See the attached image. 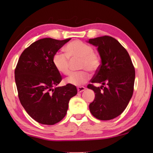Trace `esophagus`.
Returning a JSON list of instances; mask_svg holds the SVG:
<instances>
[{
  "label": "esophagus",
  "instance_id": "esophagus-1",
  "mask_svg": "<svg viewBox=\"0 0 153 153\" xmlns=\"http://www.w3.org/2000/svg\"><path fill=\"white\" fill-rule=\"evenodd\" d=\"M85 89L86 88L85 87H78L77 88V91H78V93H81V92L84 91Z\"/></svg>",
  "mask_w": 153,
  "mask_h": 153
}]
</instances>
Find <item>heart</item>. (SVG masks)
Masks as SVG:
<instances>
[{
  "label": "heart",
  "instance_id": "b5f03b06",
  "mask_svg": "<svg viewBox=\"0 0 153 153\" xmlns=\"http://www.w3.org/2000/svg\"><path fill=\"white\" fill-rule=\"evenodd\" d=\"M65 53L57 52L53 56V64L58 72L64 75H68L70 72V60L79 59V69L85 70L79 72L73 73L66 79V83L72 85L84 84L89 79L90 75L86 72L88 70L95 72L100 68L101 59L97 53L93 51L91 45L80 40L71 42L66 46Z\"/></svg>",
  "mask_w": 153,
  "mask_h": 153
}]
</instances>
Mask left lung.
<instances>
[{"mask_svg":"<svg viewBox=\"0 0 153 153\" xmlns=\"http://www.w3.org/2000/svg\"><path fill=\"white\" fill-rule=\"evenodd\" d=\"M88 42L97 47L102 63L91 83L95 97L90 104L92 115L101 120H109L122 114L133 95L135 70L128 52L118 40L110 36L90 39ZM108 85L106 87L103 85Z\"/></svg>","mask_w":153,"mask_h":153,"instance_id":"left-lung-1","label":"left lung"}]
</instances>
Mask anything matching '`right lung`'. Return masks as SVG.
<instances>
[{"label": "right lung", "instance_id": "1", "mask_svg": "<svg viewBox=\"0 0 153 153\" xmlns=\"http://www.w3.org/2000/svg\"><path fill=\"white\" fill-rule=\"evenodd\" d=\"M70 39H39L22 52L16 65L14 76L21 104L41 124L60 122L67 114L70 100L77 93L74 85L56 87L62 77L52 61L54 54Z\"/></svg>", "mask_w": 153, "mask_h": 153}]
</instances>
